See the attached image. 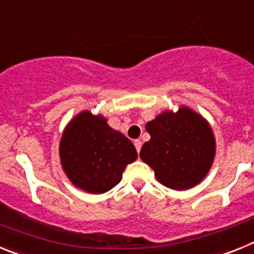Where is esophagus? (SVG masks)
<instances>
[{
  "mask_svg": "<svg viewBox=\"0 0 254 254\" xmlns=\"http://www.w3.org/2000/svg\"><path fill=\"white\" fill-rule=\"evenodd\" d=\"M133 145H134V147H136V150H137V152H140L141 146H142V141H141V140H134L133 141Z\"/></svg>",
  "mask_w": 254,
  "mask_h": 254,
  "instance_id": "obj_1",
  "label": "esophagus"
}]
</instances>
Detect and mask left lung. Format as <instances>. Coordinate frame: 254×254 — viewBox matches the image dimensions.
Listing matches in <instances>:
<instances>
[{
	"instance_id": "8db88e82",
	"label": "left lung",
	"mask_w": 254,
	"mask_h": 254,
	"mask_svg": "<svg viewBox=\"0 0 254 254\" xmlns=\"http://www.w3.org/2000/svg\"><path fill=\"white\" fill-rule=\"evenodd\" d=\"M150 140L140 158L161 185L186 190L205 179L216 154V141L210 123L190 107L164 111L145 126Z\"/></svg>"
}]
</instances>
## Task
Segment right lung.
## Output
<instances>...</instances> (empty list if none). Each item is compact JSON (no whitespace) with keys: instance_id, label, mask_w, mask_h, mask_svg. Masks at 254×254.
<instances>
[{"instance_id":"add662e5","label":"right lung","mask_w":254,"mask_h":254,"mask_svg":"<svg viewBox=\"0 0 254 254\" xmlns=\"http://www.w3.org/2000/svg\"><path fill=\"white\" fill-rule=\"evenodd\" d=\"M60 159L75 187L100 194L120 183L126 167L137 159V151L125 134L108 125L104 116L82 111L62 132Z\"/></svg>"}]
</instances>
